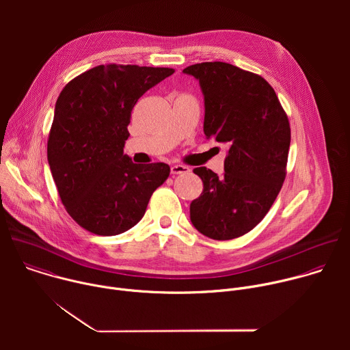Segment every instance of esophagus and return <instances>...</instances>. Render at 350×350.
Wrapping results in <instances>:
<instances>
[{"label":"esophagus","instance_id":"obj_1","mask_svg":"<svg viewBox=\"0 0 350 350\" xmlns=\"http://www.w3.org/2000/svg\"><path fill=\"white\" fill-rule=\"evenodd\" d=\"M188 172H189V169L187 166H184V165H174V166H172V174H185Z\"/></svg>","mask_w":350,"mask_h":350}]
</instances>
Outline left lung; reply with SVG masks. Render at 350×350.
Here are the masks:
<instances>
[{"mask_svg": "<svg viewBox=\"0 0 350 350\" xmlns=\"http://www.w3.org/2000/svg\"><path fill=\"white\" fill-rule=\"evenodd\" d=\"M201 84L204 133L228 145L224 173H193L204 191L191 202L193 227L217 241L254 230L274 204L286 176L291 126L274 88L259 75L226 62L195 64L183 70Z\"/></svg>", "mask_w": 350, "mask_h": 350, "instance_id": "8db88e82", "label": "left lung"}]
</instances>
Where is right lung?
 <instances>
[{
  "label": "right lung",
  "instance_id": "obj_1",
  "mask_svg": "<svg viewBox=\"0 0 350 350\" xmlns=\"http://www.w3.org/2000/svg\"><path fill=\"white\" fill-rule=\"evenodd\" d=\"M173 73L172 68L99 65L61 91L46 157L66 212L84 230L96 235L130 230L167 180L169 165H135L123 148L138 99Z\"/></svg>",
  "mask_w": 350,
  "mask_h": 350
}]
</instances>
